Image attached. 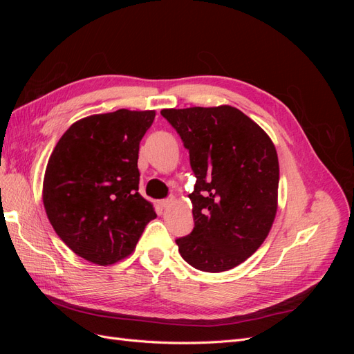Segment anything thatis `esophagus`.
Returning a JSON list of instances; mask_svg holds the SVG:
<instances>
[{"mask_svg":"<svg viewBox=\"0 0 354 354\" xmlns=\"http://www.w3.org/2000/svg\"><path fill=\"white\" fill-rule=\"evenodd\" d=\"M174 199L173 198H169V199H164V201H160V205H162L164 208H168V207H171V205H174Z\"/></svg>","mask_w":354,"mask_h":354,"instance_id":"obj_1","label":"esophagus"}]
</instances>
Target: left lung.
Returning <instances> with one entry per match:
<instances>
[{"label":"left lung","instance_id":"1","mask_svg":"<svg viewBox=\"0 0 354 354\" xmlns=\"http://www.w3.org/2000/svg\"><path fill=\"white\" fill-rule=\"evenodd\" d=\"M189 149L196 176L195 227L177 239L195 269H233L260 248L277 212L279 160L263 128L229 104L162 109Z\"/></svg>","mask_w":354,"mask_h":354}]
</instances>
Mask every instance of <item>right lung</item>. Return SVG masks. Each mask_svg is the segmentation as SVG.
<instances>
[{
	"mask_svg": "<svg viewBox=\"0 0 354 354\" xmlns=\"http://www.w3.org/2000/svg\"><path fill=\"white\" fill-rule=\"evenodd\" d=\"M155 111L120 109L73 122L53 149L42 202L59 238L81 259L109 266L127 259L156 217L138 194V146Z\"/></svg>",
	"mask_w": 354,
	"mask_h": 354,
	"instance_id": "right-lung-1",
	"label": "right lung"
}]
</instances>
